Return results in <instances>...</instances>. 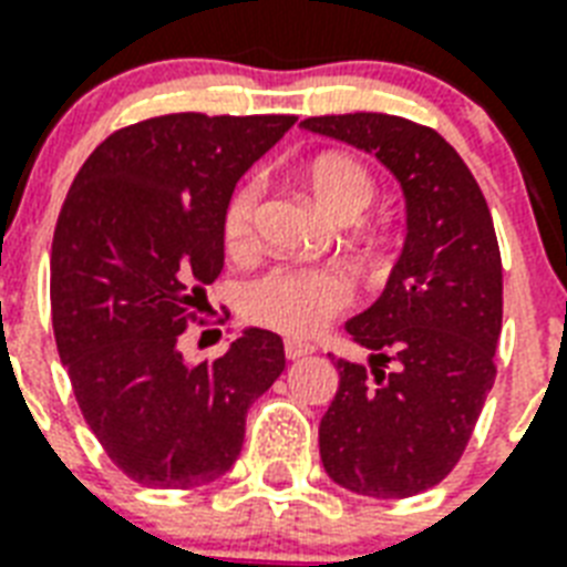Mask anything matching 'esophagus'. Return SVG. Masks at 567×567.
<instances>
[{"instance_id":"esophagus-1","label":"esophagus","mask_w":567,"mask_h":567,"mask_svg":"<svg viewBox=\"0 0 567 567\" xmlns=\"http://www.w3.org/2000/svg\"><path fill=\"white\" fill-rule=\"evenodd\" d=\"M309 353H315V344H309V341H285V357H288V360H302V357H309Z\"/></svg>"}]
</instances>
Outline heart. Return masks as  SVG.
<instances>
[{
  "instance_id": "b5f03b06",
  "label": "heart",
  "mask_w": 567,
  "mask_h": 567,
  "mask_svg": "<svg viewBox=\"0 0 567 567\" xmlns=\"http://www.w3.org/2000/svg\"><path fill=\"white\" fill-rule=\"evenodd\" d=\"M300 181L312 198L336 219H353L378 193L374 175L351 154H318L300 168ZM255 205L258 187L244 184L228 198L223 216V244L228 255L244 258L255 246ZM353 300L348 276L336 267H274L246 285L240 312L249 323L306 339L339 318Z\"/></svg>"
}]
</instances>
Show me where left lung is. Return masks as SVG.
Masks as SVG:
<instances>
[{
    "label": "left lung",
    "mask_w": 567,
    "mask_h": 567,
    "mask_svg": "<svg viewBox=\"0 0 567 567\" xmlns=\"http://www.w3.org/2000/svg\"><path fill=\"white\" fill-rule=\"evenodd\" d=\"M302 127L371 151L408 196V240L386 291L344 327L369 365L332 357L339 389L318 431L323 470L353 494L416 496L455 470L496 380L494 216L434 127L386 112L318 115Z\"/></svg>",
    "instance_id": "obj_1"
}]
</instances>
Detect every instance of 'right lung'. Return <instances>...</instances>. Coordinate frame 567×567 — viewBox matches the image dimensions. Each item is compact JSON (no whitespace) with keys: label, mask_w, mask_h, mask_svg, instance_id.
I'll use <instances>...</instances> for the list:
<instances>
[{"label":"right lung","mask_w":567,"mask_h":567,"mask_svg":"<svg viewBox=\"0 0 567 567\" xmlns=\"http://www.w3.org/2000/svg\"><path fill=\"white\" fill-rule=\"evenodd\" d=\"M293 115L172 112L115 130L73 178L55 223V348L94 437L148 487L231 470L246 410L285 371L282 339L246 330L189 365L181 339L223 274V216L246 168Z\"/></svg>","instance_id":"obj_1"}]
</instances>
